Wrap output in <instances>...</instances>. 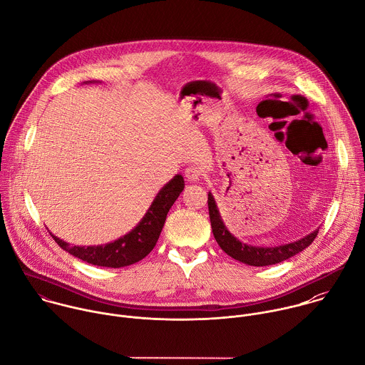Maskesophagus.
Masks as SVG:
<instances>
[{"label": "esophagus", "instance_id": "34e87169", "mask_svg": "<svg viewBox=\"0 0 365 365\" xmlns=\"http://www.w3.org/2000/svg\"><path fill=\"white\" fill-rule=\"evenodd\" d=\"M200 175H202V172L196 166H189L185 169V176L189 182H197L200 179Z\"/></svg>", "mask_w": 365, "mask_h": 365}]
</instances>
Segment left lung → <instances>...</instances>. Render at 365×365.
<instances>
[{
  "mask_svg": "<svg viewBox=\"0 0 365 365\" xmlns=\"http://www.w3.org/2000/svg\"><path fill=\"white\" fill-rule=\"evenodd\" d=\"M207 206H209V216H210V223H212V232L213 236L220 246V249L229 255L232 259L245 263L247 266H256V267H263V266H272L282 263L294 255L303 252L306 247L312 245V242L316 239L319 229L314 232L309 233L307 236L280 246H253L247 245L237 237H235L229 229L226 227L219 207L216 205V200L213 195L209 192L207 195Z\"/></svg>",
  "mask_w": 365,
  "mask_h": 365,
  "instance_id": "8db88e82",
  "label": "left lung"
}]
</instances>
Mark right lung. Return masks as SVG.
<instances>
[{
    "mask_svg": "<svg viewBox=\"0 0 365 365\" xmlns=\"http://www.w3.org/2000/svg\"><path fill=\"white\" fill-rule=\"evenodd\" d=\"M83 83H93V81H86ZM183 189L185 179L180 173H178L158 192L140 222L125 236L106 245L73 246L56 237L51 232L49 233L59 247L89 264L112 269L130 266L145 259L153 250L165 225L168 212Z\"/></svg>",
    "mask_w": 365,
    "mask_h": 365,
    "instance_id": "right-lung-1",
    "label": "right lung"
}]
</instances>
